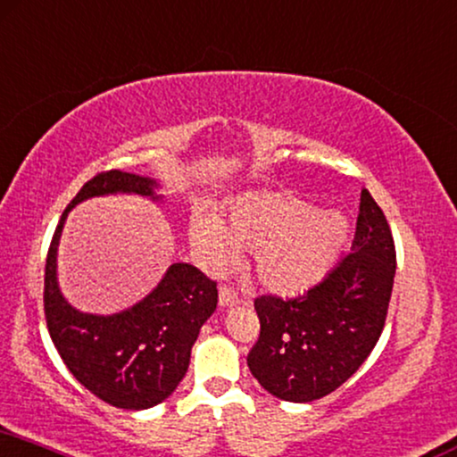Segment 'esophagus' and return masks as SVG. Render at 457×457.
<instances>
[{"label":"esophagus","instance_id":"1","mask_svg":"<svg viewBox=\"0 0 457 457\" xmlns=\"http://www.w3.org/2000/svg\"><path fill=\"white\" fill-rule=\"evenodd\" d=\"M218 302H220L222 308L235 306V304H239V295H237V292H235L233 287L222 286L220 292H218Z\"/></svg>","mask_w":457,"mask_h":457}]
</instances>
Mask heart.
Here are the masks:
<instances>
[{
  "label": "heart",
  "instance_id": "1",
  "mask_svg": "<svg viewBox=\"0 0 457 457\" xmlns=\"http://www.w3.org/2000/svg\"><path fill=\"white\" fill-rule=\"evenodd\" d=\"M188 235L214 269L235 264L239 250L253 252L258 281L289 295L312 287L334 269L346 247L348 222L289 193L264 191L237 201L227 224L212 212H195Z\"/></svg>",
  "mask_w": 457,
  "mask_h": 457
}]
</instances>
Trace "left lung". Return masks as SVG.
I'll return each instance as SVG.
<instances>
[{
  "instance_id": "left-lung-1",
  "label": "left lung",
  "mask_w": 457,
  "mask_h": 457,
  "mask_svg": "<svg viewBox=\"0 0 457 457\" xmlns=\"http://www.w3.org/2000/svg\"><path fill=\"white\" fill-rule=\"evenodd\" d=\"M396 270L386 216L367 188L353 252L298 298L258 295V342L247 367L283 401L311 403L334 393L380 340Z\"/></svg>"
}]
</instances>
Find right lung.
<instances>
[{"label": "right lung", "mask_w": 457, "mask_h": 457, "mask_svg": "<svg viewBox=\"0 0 457 457\" xmlns=\"http://www.w3.org/2000/svg\"><path fill=\"white\" fill-rule=\"evenodd\" d=\"M157 187L151 178L121 170L100 171L62 212L46 258L44 311L52 342L77 380L120 410H149L174 393L188 370L201 325L216 311V281L197 266L174 262L162 283L128 311L109 317L79 312L58 287V241L67 214L81 201L112 193L159 199Z\"/></svg>", "instance_id": "right-lung-1"}]
</instances>
